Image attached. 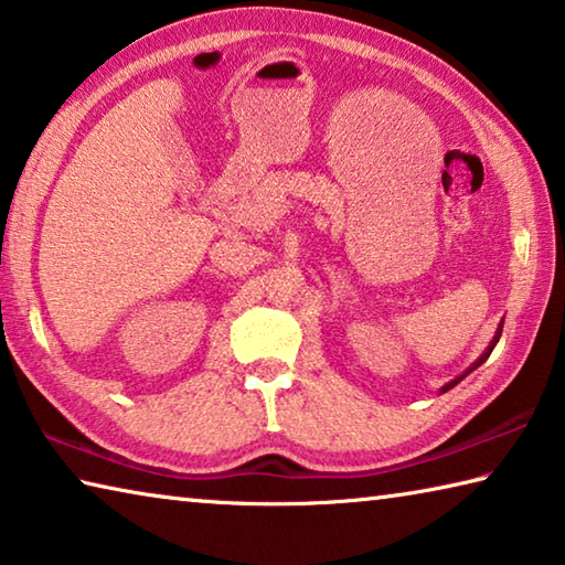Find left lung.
I'll use <instances>...</instances> for the list:
<instances>
[{"instance_id":"1","label":"left lung","mask_w":565,"mask_h":565,"mask_svg":"<svg viewBox=\"0 0 565 565\" xmlns=\"http://www.w3.org/2000/svg\"><path fill=\"white\" fill-rule=\"evenodd\" d=\"M501 331H503V321L499 323V329H495V337L491 339V343H489V347H486V351L481 353V356H478V359H476V361L471 363V366H468V369L463 371V374H461V376H456L454 381H448V384H446V386H441V394H446V391H448V388H454L456 384H461V381H463V379H466L468 374H471V371H473V369H478V366H481V363H483L486 359H489V356H491V351L495 349V343H499V339H501Z\"/></svg>"}]
</instances>
